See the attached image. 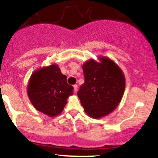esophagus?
Wrapping results in <instances>:
<instances>
[{
	"instance_id": "esophagus-1",
	"label": "esophagus",
	"mask_w": 158,
	"mask_h": 158,
	"mask_svg": "<svg viewBox=\"0 0 158 158\" xmlns=\"http://www.w3.org/2000/svg\"><path fill=\"white\" fill-rule=\"evenodd\" d=\"M73 92L74 93H77V92L78 91V86H77V85H73Z\"/></svg>"
}]
</instances>
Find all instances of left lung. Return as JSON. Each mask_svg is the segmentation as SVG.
Returning a JSON list of instances; mask_svg holds the SVG:
<instances>
[{
  "mask_svg": "<svg viewBox=\"0 0 158 158\" xmlns=\"http://www.w3.org/2000/svg\"><path fill=\"white\" fill-rule=\"evenodd\" d=\"M99 60L90 59L82 65L85 82L77 93L85 111L94 119L108 115L118 106L126 87L118 65L107 57Z\"/></svg>",
  "mask_w": 158,
  "mask_h": 158,
  "instance_id": "obj_1",
  "label": "left lung"
}]
</instances>
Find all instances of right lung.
Wrapping results in <instances>:
<instances>
[{
	"label": "right lung",
	"instance_id": "obj_1",
	"mask_svg": "<svg viewBox=\"0 0 158 158\" xmlns=\"http://www.w3.org/2000/svg\"><path fill=\"white\" fill-rule=\"evenodd\" d=\"M73 90V87L67 82L66 76L55 64L35 70L27 86L32 106L50 117L61 113Z\"/></svg>",
	"mask_w": 158,
	"mask_h": 158
}]
</instances>
